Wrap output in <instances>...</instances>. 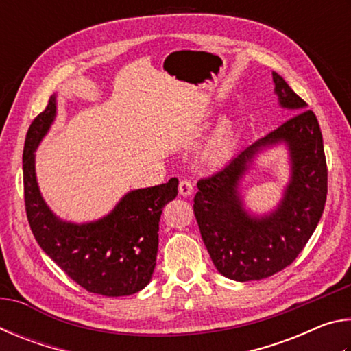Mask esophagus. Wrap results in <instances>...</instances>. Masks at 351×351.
I'll use <instances>...</instances> for the list:
<instances>
[{
    "label": "esophagus",
    "instance_id": "34e87169",
    "mask_svg": "<svg viewBox=\"0 0 351 351\" xmlns=\"http://www.w3.org/2000/svg\"><path fill=\"white\" fill-rule=\"evenodd\" d=\"M180 193L182 197H190L193 193V184L190 180H182L180 182Z\"/></svg>",
    "mask_w": 351,
    "mask_h": 351
}]
</instances>
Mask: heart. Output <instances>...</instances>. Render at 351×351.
Masks as SVG:
<instances>
[{
	"mask_svg": "<svg viewBox=\"0 0 351 351\" xmlns=\"http://www.w3.org/2000/svg\"><path fill=\"white\" fill-rule=\"evenodd\" d=\"M234 147V133L228 123L219 125L213 134L206 142L204 147V159L207 162L217 164L224 161L230 154Z\"/></svg>",
	"mask_w": 351,
	"mask_h": 351,
	"instance_id": "obj_1",
	"label": "heart"
}]
</instances>
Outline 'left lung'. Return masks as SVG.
<instances>
[{
    "instance_id": "left-lung-1",
    "label": "left lung",
    "mask_w": 351,
    "mask_h": 351,
    "mask_svg": "<svg viewBox=\"0 0 351 351\" xmlns=\"http://www.w3.org/2000/svg\"><path fill=\"white\" fill-rule=\"evenodd\" d=\"M272 82L278 105L291 117L215 175L198 181L195 195L193 212L207 252L219 274L235 282L261 280L293 263L326 201V161L316 114L282 75L272 73ZM280 145L289 152V182L276 209L258 216L245 209L241 182L258 154Z\"/></svg>"
}]
</instances>
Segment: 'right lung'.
<instances>
[{"mask_svg": "<svg viewBox=\"0 0 351 351\" xmlns=\"http://www.w3.org/2000/svg\"><path fill=\"white\" fill-rule=\"evenodd\" d=\"M57 116V94L34 119L23 150L25 203L29 224L40 247L94 294L130 295L152 280L159 245V219L164 206L178 195L176 178L161 186L130 190L110 213L86 223L57 217L40 192L35 150Z\"/></svg>", "mask_w": 351, "mask_h": 351, "instance_id": "obj_1", "label": "right lung"}]
</instances>
